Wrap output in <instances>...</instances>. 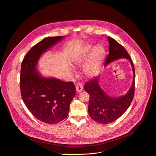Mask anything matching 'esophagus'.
Listing matches in <instances>:
<instances>
[{"instance_id": "esophagus-1", "label": "esophagus", "mask_w": 156, "mask_h": 156, "mask_svg": "<svg viewBox=\"0 0 156 156\" xmlns=\"http://www.w3.org/2000/svg\"><path fill=\"white\" fill-rule=\"evenodd\" d=\"M76 90L78 93H80L83 90V86L82 84L81 83H77L76 86Z\"/></svg>"}]
</instances>
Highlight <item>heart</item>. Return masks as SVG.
Returning <instances> with one entry per match:
<instances>
[{
  "label": "heart",
  "instance_id": "heart-1",
  "mask_svg": "<svg viewBox=\"0 0 156 156\" xmlns=\"http://www.w3.org/2000/svg\"><path fill=\"white\" fill-rule=\"evenodd\" d=\"M105 54V48L101 45L95 47L88 46L82 53L75 59V63L78 65L85 64L87 61L84 71L86 76L92 77L95 76L98 71Z\"/></svg>",
  "mask_w": 156,
  "mask_h": 156
}]
</instances>
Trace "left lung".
I'll return each mask as SVG.
<instances>
[{
    "mask_svg": "<svg viewBox=\"0 0 156 156\" xmlns=\"http://www.w3.org/2000/svg\"><path fill=\"white\" fill-rule=\"evenodd\" d=\"M107 38L110 44L109 54L105 61V66L118 59L126 58L131 64L133 79L128 92L125 95L119 97H111L101 89L98 83L99 76L86 83L84 89L90 95L88 107L89 115L100 124H108L120 117L130 106L135 90V69L132 60L126 49L117 41L110 37Z\"/></svg>",
    "mask_w": 156,
    "mask_h": 156,
    "instance_id": "obj_1",
    "label": "left lung"
}]
</instances>
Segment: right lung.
<instances>
[{"instance_id":"right-lung-1","label":"right lung","mask_w":156,"mask_h":156,"mask_svg":"<svg viewBox=\"0 0 156 156\" xmlns=\"http://www.w3.org/2000/svg\"><path fill=\"white\" fill-rule=\"evenodd\" d=\"M63 39V36L44 39L31 48L23 59L20 87L23 100L39 120L55 124L68 115L70 103L76 95L73 82L46 78L38 72V61L44 52Z\"/></svg>"}]
</instances>
